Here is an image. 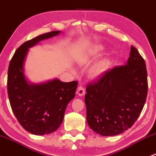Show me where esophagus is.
<instances>
[{
	"label": "esophagus",
	"instance_id": "obj_1",
	"mask_svg": "<svg viewBox=\"0 0 156 156\" xmlns=\"http://www.w3.org/2000/svg\"><path fill=\"white\" fill-rule=\"evenodd\" d=\"M77 94L79 96H83L85 94V89L83 86H79L77 88Z\"/></svg>",
	"mask_w": 156,
	"mask_h": 156
}]
</instances>
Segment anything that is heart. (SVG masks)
Returning <instances> with one entry per match:
<instances>
[{
	"mask_svg": "<svg viewBox=\"0 0 156 156\" xmlns=\"http://www.w3.org/2000/svg\"><path fill=\"white\" fill-rule=\"evenodd\" d=\"M104 50V48H103V46H101V45H98V46H96L95 48H94V51L95 52V53H98V52L102 51V50ZM109 64H110L109 62H108V60L104 61V62H102L101 65H100V70H104V69L108 68V66H109Z\"/></svg>",
	"mask_w": 156,
	"mask_h": 156,
	"instance_id": "b5f03b06",
	"label": "heart"
}]
</instances>
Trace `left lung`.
<instances>
[{
	"instance_id": "obj_1",
	"label": "left lung",
	"mask_w": 156,
	"mask_h": 156,
	"mask_svg": "<svg viewBox=\"0 0 156 156\" xmlns=\"http://www.w3.org/2000/svg\"><path fill=\"white\" fill-rule=\"evenodd\" d=\"M87 122L94 132L114 136L131 127L148 92L145 61L133 46L125 65L105 72L86 87Z\"/></svg>"
}]
</instances>
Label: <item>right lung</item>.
<instances>
[{"label": "right lung", "instance_id": "obj_1", "mask_svg": "<svg viewBox=\"0 0 156 156\" xmlns=\"http://www.w3.org/2000/svg\"><path fill=\"white\" fill-rule=\"evenodd\" d=\"M53 31L23 43L11 59L7 76V93L12 112L22 127L29 133L44 135L55 131L63 121L67 105L75 96L78 81L59 79L41 84H29L24 74L29 49L39 41L58 35Z\"/></svg>", "mask_w": 156, "mask_h": 156}]
</instances>
